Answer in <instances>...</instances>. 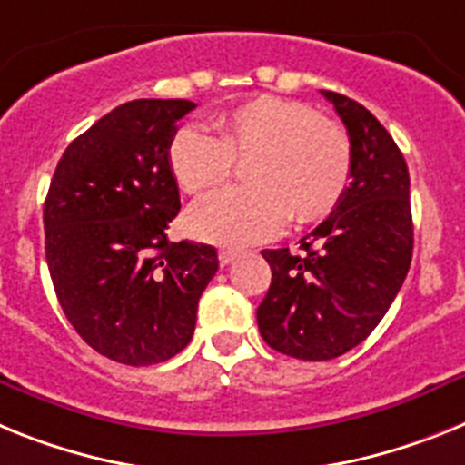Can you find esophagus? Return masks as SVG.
Here are the masks:
<instances>
[{"label": "esophagus", "instance_id": "34e87169", "mask_svg": "<svg viewBox=\"0 0 465 465\" xmlns=\"http://www.w3.org/2000/svg\"><path fill=\"white\" fill-rule=\"evenodd\" d=\"M241 257V252L238 250H220V264L227 266V264H233V262Z\"/></svg>", "mask_w": 465, "mask_h": 465}]
</instances>
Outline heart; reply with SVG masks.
Returning a JSON list of instances; mask_svg holds the SVG:
<instances>
[{
    "instance_id": "obj_1",
    "label": "heart",
    "mask_w": 465,
    "mask_h": 465,
    "mask_svg": "<svg viewBox=\"0 0 465 465\" xmlns=\"http://www.w3.org/2000/svg\"><path fill=\"white\" fill-rule=\"evenodd\" d=\"M213 131L183 126L168 144L177 187L203 193L244 161L248 187L210 193L187 213V229L205 243L269 241L292 220L321 222L341 203L353 173V152L337 121L309 104L278 95H252L213 116Z\"/></svg>"
}]
</instances>
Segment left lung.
Listing matches in <instances>:
<instances>
[{
  "label": "left lung",
  "mask_w": 465,
  "mask_h": 465,
  "mask_svg": "<svg viewBox=\"0 0 465 465\" xmlns=\"http://www.w3.org/2000/svg\"><path fill=\"white\" fill-rule=\"evenodd\" d=\"M349 131L353 173L332 215L302 238L300 255L262 250L272 285L257 309L266 344L300 361H332L358 346L393 304L410 272V173L377 116L322 91Z\"/></svg>",
  "instance_id": "obj_1"
}]
</instances>
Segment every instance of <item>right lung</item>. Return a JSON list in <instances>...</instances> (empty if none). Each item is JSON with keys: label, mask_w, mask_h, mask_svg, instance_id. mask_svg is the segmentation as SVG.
I'll return each instance as SVG.
<instances>
[{"label": "right lung", "mask_w": 465, "mask_h": 465, "mask_svg": "<svg viewBox=\"0 0 465 465\" xmlns=\"http://www.w3.org/2000/svg\"><path fill=\"white\" fill-rule=\"evenodd\" d=\"M189 100H133L72 140L44 201L46 262L72 328L110 361L144 367L192 341L217 272L213 245L171 243L180 213L168 165Z\"/></svg>", "instance_id": "obj_1"}]
</instances>
